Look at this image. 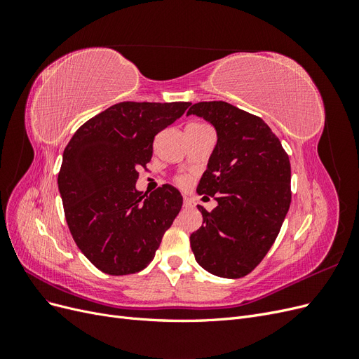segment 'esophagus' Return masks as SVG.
<instances>
[{"mask_svg": "<svg viewBox=\"0 0 359 359\" xmlns=\"http://www.w3.org/2000/svg\"><path fill=\"white\" fill-rule=\"evenodd\" d=\"M182 203H184V206H186V208H191V206L194 205L193 199H190L189 196H184V199H182Z\"/></svg>", "mask_w": 359, "mask_h": 359, "instance_id": "1", "label": "esophagus"}]
</instances>
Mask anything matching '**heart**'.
I'll use <instances>...</instances> for the list:
<instances>
[{
	"instance_id": "obj_1",
	"label": "heart",
	"mask_w": 359,
	"mask_h": 359,
	"mask_svg": "<svg viewBox=\"0 0 359 359\" xmlns=\"http://www.w3.org/2000/svg\"><path fill=\"white\" fill-rule=\"evenodd\" d=\"M177 184L178 186H181V187H186L187 184H189V178L187 177H184V175H180V177H177Z\"/></svg>"
}]
</instances>
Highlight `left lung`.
I'll return each mask as SVG.
<instances>
[{
  "instance_id": "obj_1",
  "label": "left lung",
  "mask_w": 359,
  "mask_h": 359,
  "mask_svg": "<svg viewBox=\"0 0 359 359\" xmlns=\"http://www.w3.org/2000/svg\"><path fill=\"white\" fill-rule=\"evenodd\" d=\"M217 130V145L198 186L219 202L190 235L198 264L224 278H241L262 262L289 211L290 161L262 118L226 102L194 103Z\"/></svg>"
}]
</instances>
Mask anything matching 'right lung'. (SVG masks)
<instances>
[{
  "label": "right lung",
  "mask_w": 359,
  "mask_h": 359,
  "mask_svg": "<svg viewBox=\"0 0 359 359\" xmlns=\"http://www.w3.org/2000/svg\"><path fill=\"white\" fill-rule=\"evenodd\" d=\"M190 103L121 102L83 123L67 144L58 173L64 215L76 245L109 276L142 271L178 215L182 196L165 184L136 190L154 137Z\"/></svg>",
  "instance_id": "add662e5"
}]
</instances>
